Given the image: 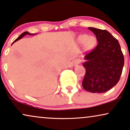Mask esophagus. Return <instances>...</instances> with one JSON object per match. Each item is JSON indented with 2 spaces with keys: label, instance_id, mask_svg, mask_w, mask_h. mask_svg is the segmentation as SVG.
<instances>
[{
  "label": "esophagus",
  "instance_id": "obj_1",
  "mask_svg": "<svg viewBox=\"0 0 130 130\" xmlns=\"http://www.w3.org/2000/svg\"><path fill=\"white\" fill-rule=\"evenodd\" d=\"M81 62V60L80 59H76L74 60V65H78L79 63H80Z\"/></svg>",
  "mask_w": 130,
  "mask_h": 130
}]
</instances>
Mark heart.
<instances>
[{
    "label": "heart",
    "instance_id": "1",
    "mask_svg": "<svg viewBox=\"0 0 130 130\" xmlns=\"http://www.w3.org/2000/svg\"><path fill=\"white\" fill-rule=\"evenodd\" d=\"M78 41L81 44L85 43V45L87 47H93L96 43V39L93 36H88L86 34L80 35L78 37Z\"/></svg>",
    "mask_w": 130,
    "mask_h": 130
}]
</instances>
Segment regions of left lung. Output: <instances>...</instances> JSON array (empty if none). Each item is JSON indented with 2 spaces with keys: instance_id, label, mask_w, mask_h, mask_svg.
I'll return each mask as SVG.
<instances>
[{
  "instance_id": "1",
  "label": "left lung",
  "mask_w": 130,
  "mask_h": 130,
  "mask_svg": "<svg viewBox=\"0 0 130 130\" xmlns=\"http://www.w3.org/2000/svg\"><path fill=\"white\" fill-rule=\"evenodd\" d=\"M96 36L98 44L87 53L83 63L86 74L83 87L91 93H105L114 87L120 79L124 58L120 44L106 30L89 27Z\"/></svg>"
}]
</instances>
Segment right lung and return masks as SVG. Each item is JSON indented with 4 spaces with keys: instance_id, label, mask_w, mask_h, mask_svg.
<instances>
[{
    "instance_id": "1",
    "label": "right lung",
    "mask_w": 130,
    "mask_h": 130,
    "mask_svg": "<svg viewBox=\"0 0 130 130\" xmlns=\"http://www.w3.org/2000/svg\"><path fill=\"white\" fill-rule=\"evenodd\" d=\"M27 34H28V35H34V34H30V33H29V32H27V31H25V32H24L23 33H22L21 34V35H20V36H19V37H18V38H17V39L16 40H15L14 41H13V43H14L15 41H18V40H20V39H22V38L24 36H25V35H27ZM13 43H12V44H13Z\"/></svg>"
}]
</instances>
